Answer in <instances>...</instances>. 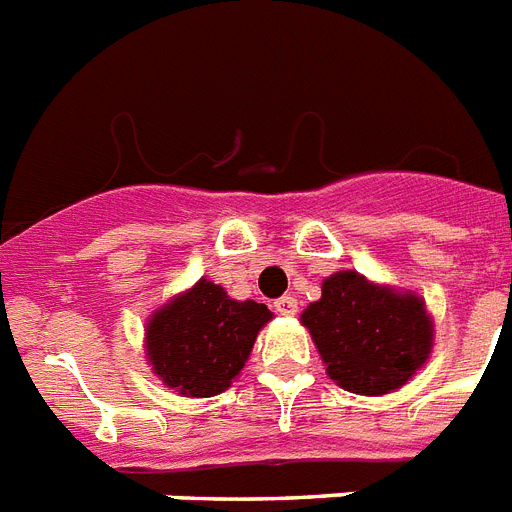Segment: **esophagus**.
Returning a JSON list of instances; mask_svg holds the SVG:
<instances>
[{
	"mask_svg": "<svg viewBox=\"0 0 512 512\" xmlns=\"http://www.w3.org/2000/svg\"><path fill=\"white\" fill-rule=\"evenodd\" d=\"M274 308H277V314L282 316H295L298 314V301H295L293 295H285L280 301H274Z\"/></svg>",
	"mask_w": 512,
	"mask_h": 512,
	"instance_id": "esophagus-1",
	"label": "esophagus"
}]
</instances>
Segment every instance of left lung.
Here are the masks:
<instances>
[{"mask_svg": "<svg viewBox=\"0 0 512 512\" xmlns=\"http://www.w3.org/2000/svg\"><path fill=\"white\" fill-rule=\"evenodd\" d=\"M301 324L311 332L329 379L356 395H390L416 377L434 348V319L413 290L379 285L356 269L322 282Z\"/></svg>", "mask_w": 512, "mask_h": 512, "instance_id": "8db88e82", "label": "left lung"}]
</instances>
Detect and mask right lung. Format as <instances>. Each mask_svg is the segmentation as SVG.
<instances>
[{"label": "right lung", "instance_id": "1", "mask_svg": "<svg viewBox=\"0 0 512 512\" xmlns=\"http://www.w3.org/2000/svg\"><path fill=\"white\" fill-rule=\"evenodd\" d=\"M272 311L264 303L235 301L209 280L177 293L146 322V361L183 398H211L238 377Z\"/></svg>", "mask_w": 512, "mask_h": 512}]
</instances>
